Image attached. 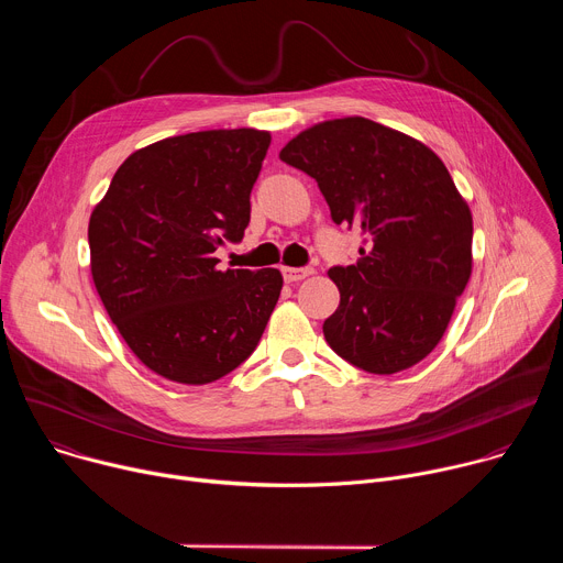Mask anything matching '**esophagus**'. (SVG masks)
Here are the masks:
<instances>
[{"instance_id": "obj_1", "label": "esophagus", "mask_w": 563, "mask_h": 563, "mask_svg": "<svg viewBox=\"0 0 563 563\" xmlns=\"http://www.w3.org/2000/svg\"><path fill=\"white\" fill-rule=\"evenodd\" d=\"M311 274V269L307 267H283V276L287 283H298L302 278H307Z\"/></svg>"}]
</instances>
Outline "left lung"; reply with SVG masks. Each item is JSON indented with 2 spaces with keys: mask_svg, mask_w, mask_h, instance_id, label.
<instances>
[{
  "mask_svg": "<svg viewBox=\"0 0 563 563\" xmlns=\"http://www.w3.org/2000/svg\"><path fill=\"white\" fill-rule=\"evenodd\" d=\"M280 159L311 176L332 220L367 243L356 265L330 269L341 291L323 323L330 347L369 374L423 361L472 274V213L441 157L367 118H341L298 133Z\"/></svg>",
  "mask_w": 563,
  "mask_h": 563,
  "instance_id": "left-lung-1",
  "label": "left lung"
}]
</instances>
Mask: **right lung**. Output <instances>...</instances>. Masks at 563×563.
<instances>
[{
  "label": "right lung",
  "instance_id": "add662e5",
  "mask_svg": "<svg viewBox=\"0 0 563 563\" xmlns=\"http://www.w3.org/2000/svg\"><path fill=\"white\" fill-rule=\"evenodd\" d=\"M272 135L216 129L131 153L89 220L91 274L131 352L185 385L222 378L256 350L278 302V269H218L243 240Z\"/></svg>",
  "mask_w": 563,
  "mask_h": 563
}]
</instances>
